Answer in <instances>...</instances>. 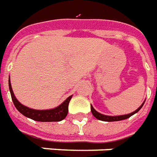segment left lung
Instances as JSON below:
<instances>
[{
    "instance_id": "obj_1",
    "label": "left lung",
    "mask_w": 157,
    "mask_h": 157,
    "mask_svg": "<svg viewBox=\"0 0 157 157\" xmlns=\"http://www.w3.org/2000/svg\"><path fill=\"white\" fill-rule=\"evenodd\" d=\"M144 105V102L142 103V105L138 109H136L135 112L131 113H128V114H126V115H120V116H107L103 115L100 113L97 112L95 109H93V107L91 105V111H92V113L93 114V116L97 118L99 120H102V121H107V122H113V121H119V120H123V119H126V118L131 117L132 115H134L135 113L138 112L140 109H141L142 106Z\"/></svg>"
}]
</instances>
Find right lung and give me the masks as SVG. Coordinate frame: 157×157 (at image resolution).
Segmentation results:
<instances>
[{
	"instance_id": "1",
	"label": "right lung",
	"mask_w": 157,
	"mask_h": 157,
	"mask_svg": "<svg viewBox=\"0 0 157 157\" xmlns=\"http://www.w3.org/2000/svg\"><path fill=\"white\" fill-rule=\"evenodd\" d=\"M9 89L12 96V102L15 105L16 109L18 110L22 114L29 118H32L35 121L40 122H58L61 121L62 119L66 117L68 113V106L69 102L71 99L72 96H70L68 98L65 99L64 102H62L60 105L55 108V109H49V110H36V109H29L26 106L22 105L17 101L14 96L13 91H12V85L9 79Z\"/></svg>"
}]
</instances>
